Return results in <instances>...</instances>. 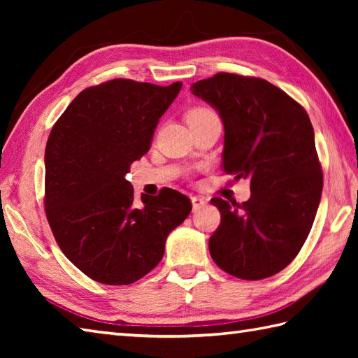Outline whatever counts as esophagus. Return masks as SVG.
I'll list each match as a JSON object with an SVG mask.
<instances>
[{
	"instance_id": "obj_1",
	"label": "esophagus",
	"mask_w": 358,
	"mask_h": 358,
	"mask_svg": "<svg viewBox=\"0 0 358 358\" xmlns=\"http://www.w3.org/2000/svg\"><path fill=\"white\" fill-rule=\"evenodd\" d=\"M191 201H192V208L194 210H199L201 209L204 204H206V201H204V199H201V196H191Z\"/></svg>"
}]
</instances>
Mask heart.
Listing matches in <instances>:
<instances>
[{
    "label": "heart",
    "mask_w": 358,
    "mask_h": 358,
    "mask_svg": "<svg viewBox=\"0 0 358 358\" xmlns=\"http://www.w3.org/2000/svg\"><path fill=\"white\" fill-rule=\"evenodd\" d=\"M209 109H204V108H194V109H191L187 112V115H186V118H189V117H196V115H201V113H204V112H208Z\"/></svg>",
    "instance_id": "obj_1"
}]
</instances>
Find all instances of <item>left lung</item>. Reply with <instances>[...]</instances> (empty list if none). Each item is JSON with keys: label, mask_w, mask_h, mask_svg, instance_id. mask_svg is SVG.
I'll use <instances>...</instances> for the list:
<instances>
[{"label": "left lung", "mask_w": 358, "mask_h": 358, "mask_svg": "<svg viewBox=\"0 0 358 358\" xmlns=\"http://www.w3.org/2000/svg\"><path fill=\"white\" fill-rule=\"evenodd\" d=\"M222 117L223 169L250 180L245 203L212 199L222 214L209 238L218 268L241 280L285 269L305 245L323 173L306 110L269 81L220 72L191 87Z\"/></svg>", "instance_id": "obj_1"}]
</instances>
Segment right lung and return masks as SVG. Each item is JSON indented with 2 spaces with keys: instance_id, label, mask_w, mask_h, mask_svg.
Listing matches in <instances>:
<instances>
[{
  "instance_id": "right-lung-1",
  "label": "right lung",
  "mask_w": 358,
  "mask_h": 358,
  "mask_svg": "<svg viewBox=\"0 0 358 358\" xmlns=\"http://www.w3.org/2000/svg\"><path fill=\"white\" fill-rule=\"evenodd\" d=\"M181 86L106 81L80 92L52 127L45 215L63 254L98 283L146 275L163 258L167 235L191 214V200L178 191L164 187L136 201L126 180Z\"/></svg>"
}]
</instances>
